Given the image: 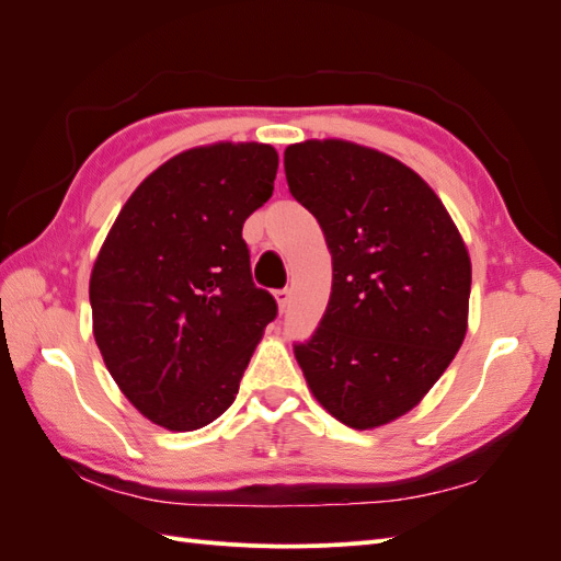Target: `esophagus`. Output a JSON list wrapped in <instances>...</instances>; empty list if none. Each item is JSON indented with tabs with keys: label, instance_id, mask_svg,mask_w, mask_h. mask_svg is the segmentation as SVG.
<instances>
[{
	"label": "esophagus",
	"instance_id": "34e87169",
	"mask_svg": "<svg viewBox=\"0 0 561 561\" xmlns=\"http://www.w3.org/2000/svg\"><path fill=\"white\" fill-rule=\"evenodd\" d=\"M274 295H276V301H278V309L285 311L287 304H290V290H287V287H280V290H276Z\"/></svg>",
	"mask_w": 561,
	"mask_h": 561
}]
</instances>
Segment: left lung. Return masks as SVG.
Returning a JSON list of instances; mask_svg holds the SVG:
<instances>
[{
    "instance_id": "obj_1",
    "label": "left lung",
    "mask_w": 561,
    "mask_h": 561,
    "mask_svg": "<svg viewBox=\"0 0 561 561\" xmlns=\"http://www.w3.org/2000/svg\"><path fill=\"white\" fill-rule=\"evenodd\" d=\"M285 178L332 254L325 316L295 358L334 419L383 426L428 393L463 344L468 250L431 186L381 151L290 145Z\"/></svg>"
}]
</instances>
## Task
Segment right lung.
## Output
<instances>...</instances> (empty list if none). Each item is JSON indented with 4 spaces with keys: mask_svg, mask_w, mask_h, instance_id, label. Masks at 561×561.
I'll list each match as a JSON object with an SVG mask.
<instances>
[{
    "mask_svg": "<svg viewBox=\"0 0 561 561\" xmlns=\"http://www.w3.org/2000/svg\"><path fill=\"white\" fill-rule=\"evenodd\" d=\"M276 171L268 145L182 151L133 192L98 254L95 344L124 396L168 431L203 428L227 410L278 316L252 280L241 233Z\"/></svg>",
    "mask_w": 561,
    "mask_h": 561,
    "instance_id": "right-lung-1",
    "label": "right lung"
}]
</instances>
